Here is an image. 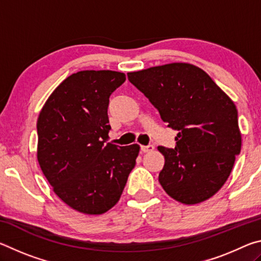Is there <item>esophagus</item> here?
<instances>
[{
	"label": "esophagus",
	"instance_id": "obj_1",
	"mask_svg": "<svg viewBox=\"0 0 261 261\" xmlns=\"http://www.w3.org/2000/svg\"><path fill=\"white\" fill-rule=\"evenodd\" d=\"M140 149H141V152H143V153H148V152L153 151L154 146H153V145H148V146H141Z\"/></svg>",
	"mask_w": 261,
	"mask_h": 261
}]
</instances>
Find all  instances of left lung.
I'll use <instances>...</instances> for the list:
<instances>
[{
    "label": "left lung",
    "mask_w": 261,
    "mask_h": 261,
    "mask_svg": "<svg viewBox=\"0 0 261 261\" xmlns=\"http://www.w3.org/2000/svg\"><path fill=\"white\" fill-rule=\"evenodd\" d=\"M163 122L177 130L174 149L159 146L165 166L159 182L185 205L210 199L230 175L242 135L233 101L204 70L190 63L158 65L127 73Z\"/></svg>",
    "instance_id": "8db88e82"
}]
</instances>
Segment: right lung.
Here are the masks:
<instances>
[{"mask_svg":"<svg viewBox=\"0 0 261 261\" xmlns=\"http://www.w3.org/2000/svg\"><path fill=\"white\" fill-rule=\"evenodd\" d=\"M124 82V73L112 70L72 73L39 114V166L56 196L84 214H103L116 205L139 154L137 144H106L109 96Z\"/></svg>","mask_w":261,"mask_h":261,"instance_id":"obj_1","label":"right lung"}]
</instances>
